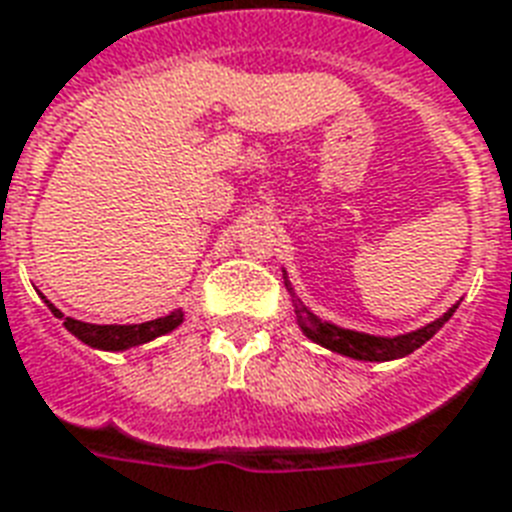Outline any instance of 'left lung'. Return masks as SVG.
<instances>
[{
	"label": "left lung",
	"instance_id": "1",
	"mask_svg": "<svg viewBox=\"0 0 512 512\" xmlns=\"http://www.w3.org/2000/svg\"><path fill=\"white\" fill-rule=\"evenodd\" d=\"M284 287L289 289L292 295V303H295V319L297 327L303 329V335L308 340H313L321 348L332 350V353H340V356L356 358V361H393V358H404L409 353L425 345L430 337L436 335L438 329L444 327L446 321L452 319V313L457 311L454 303L444 316H438L436 321H430L425 327L414 329V332H404V335H393V337H382V335H369V332H356V329H345L337 327L332 321L319 319L311 308H305L303 300L295 295V289L289 284V276L284 271Z\"/></svg>",
	"mask_w": 512,
	"mask_h": 512
}]
</instances>
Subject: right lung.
Returning <instances> with one entry per match:
<instances>
[{
    "label": "right lung",
    "mask_w": 512,
    "mask_h": 512,
    "mask_svg": "<svg viewBox=\"0 0 512 512\" xmlns=\"http://www.w3.org/2000/svg\"><path fill=\"white\" fill-rule=\"evenodd\" d=\"M39 295H42V292H39ZM42 300L47 303V308H50L55 319H63V327H66L76 340H82L84 345H90V348L111 350V353L138 348L143 342H151L156 340V337L167 335V332L180 327L185 319L183 308H177L170 316H162V319L154 321H143V324H87V321H76L71 319V316H63V313H60L44 295Z\"/></svg>",
    "instance_id": "add662e5"
}]
</instances>
